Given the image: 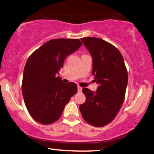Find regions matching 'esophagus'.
I'll list each match as a JSON object with an SVG mask.
<instances>
[{"mask_svg":"<svg viewBox=\"0 0 154 154\" xmlns=\"http://www.w3.org/2000/svg\"><path fill=\"white\" fill-rule=\"evenodd\" d=\"M81 91H82V88L79 87V86H77V91L81 92Z\"/></svg>","mask_w":154,"mask_h":154,"instance_id":"1","label":"esophagus"}]
</instances>
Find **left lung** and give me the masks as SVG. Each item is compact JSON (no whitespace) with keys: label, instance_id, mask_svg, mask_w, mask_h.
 <instances>
[{"label":"left lung","instance_id":"left-lung-1","mask_svg":"<svg viewBox=\"0 0 154 154\" xmlns=\"http://www.w3.org/2000/svg\"><path fill=\"white\" fill-rule=\"evenodd\" d=\"M93 58L92 75L96 91L84 88L86 96L79 106L83 119L95 127H103L115 118L122 105L128 82L125 61L119 51L98 38L80 39Z\"/></svg>","mask_w":154,"mask_h":154}]
</instances>
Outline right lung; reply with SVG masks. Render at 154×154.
<instances>
[{
    "instance_id": "add662e5",
    "label": "right lung",
    "mask_w": 154,
    "mask_h": 154,
    "mask_svg": "<svg viewBox=\"0 0 154 154\" xmlns=\"http://www.w3.org/2000/svg\"><path fill=\"white\" fill-rule=\"evenodd\" d=\"M78 39H54L28 58L24 69L22 95L32 117L43 125L54 123L77 93L75 82L65 84L57 76L69 55L78 50Z\"/></svg>"
}]
</instances>
